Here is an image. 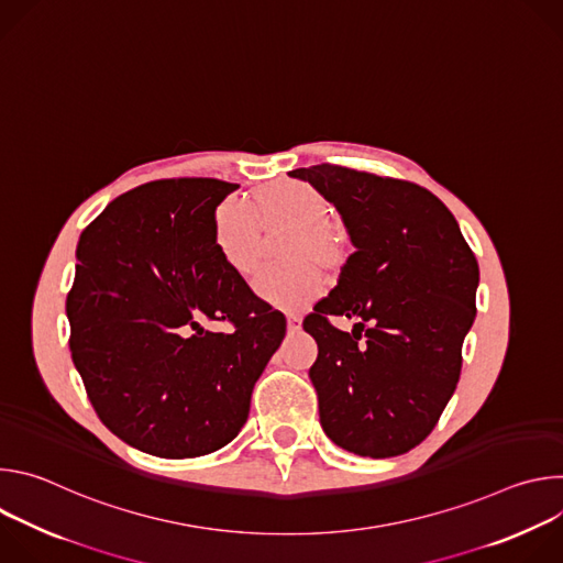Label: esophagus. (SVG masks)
Here are the masks:
<instances>
[{
	"instance_id": "obj_1",
	"label": "esophagus",
	"mask_w": 563,
	"mask_h": 563,
	"mask_svg": "<svg viewBox=\"0 0 563 563\" xmlns=\"http://www.w3.org/2000/svg\"><path fill=\"white\" fill-rule=\"evenodd\" d=\"M300 325H302V318H300V316H296V313H289V316H287V330H289V332H298Z\"/></svg>"
}]
</instances>
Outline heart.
I'll list each match as a JSON object with an SVG mask.
<instances>
[{
	"instance_id": "1",
	"label": "heart",
	"mask_w": 563,
	"mask_h": 563,
	"mask_svg": "<svg viewBox=\"0 0 563 563\" xmlns=\"http://www.w3.org/2000/svg\"><path fill=\"white\" fill-rule=\"evenodd\" d=\"M332 207L313 187L283 183L263 189L254 207L227 198L213 216V243L222 261L240 276L258 263L261 233L265 229H291L285 256L296 261L283 269H263L254 276V294L280 309H300L323 291V276L311 261L332 263L339 254L330 233Z\"/></svg>"
}]
</instances>
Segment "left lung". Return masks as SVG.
Returning a JSON list of instances; mask_svg holds the SVG:
<instances>
[{
	"label": "left lung",
	"instance_id": "obj_1",
	"mask_svg": "<svg viewBox=\"0 0 563 563\" xmlns=\"http://www.w3.org/2000/svg\"><path fill=\"white\" fill-rule=\"evenodd\" d=\"M336 207L354 254L302 320L318 345L309 378L320 426L347 452L385 459L419 445L461 374L478 265L450 209L428 189L345 167L289 172ZM330 314L360 320L353 334Z\"/></svg>",
	"mask_w": 563,
	"mask_h": 563
}]
</instances>
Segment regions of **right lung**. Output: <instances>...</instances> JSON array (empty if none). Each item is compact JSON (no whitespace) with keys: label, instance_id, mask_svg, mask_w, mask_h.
Returning a JSON list of instances; mask_svg holds the SVG:
<instances>
[{"label":"right lung","instance_id":"right-lung-1","mask_svg":"<svg viewBox=\"0 0 563 563\" xmlns=\"http://www.w3.org/2000/svg\"><path fill=\"white\" fill-rule=\"evenodd\" d=\"M238 185L157 180L115 198L77 245L66 298L70 356L102 423L131 448L187 459L233 441L285 339L213 243ZM231 322L229 333L210 330Z\"/></svg>","mask_w":563,"mask_h":563}]
</instances>
